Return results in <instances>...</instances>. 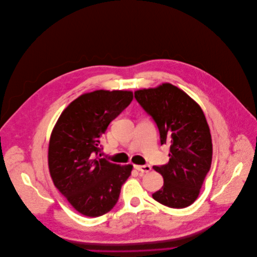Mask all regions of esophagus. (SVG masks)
<instances>
[{"mask_svg":"<svg viewBox=\"0 0 257 257\" xmlns=\"http://www.w3.org/2000/svg\"><path fill=\"white\" fill-rule=\"evenodd\" d=\"M135 167L138 172H141V173H150L151 172V169H152V167L150 166V165H135L134 166Z\"/></svg>","mask_w":257,"mask_h":257,"instance_id":"esophagus-1","label":"esophagus"}]
</instances>
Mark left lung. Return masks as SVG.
Here are the masks:
<instances>
[{
	"instance_id": "left-lung-1",
	"label": "left lung",
	"mask_w": 257,
	"mask_h": 257,
	"mask_svg": "<svg viewBox=\"0 0 257 257\" xmlns=\"http://www.w3.org/2000/svg\"><path fill=\"white\" fill-rule=\"evenodd\" d=\"M135 98L158 126L169 161L154 166L164 184L153 198L170 208H185L199 197L212 160L210 130L200 105L179 88L163 83L135 92Z\"/></svg>"
}]
</instances>
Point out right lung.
<instances>
[{
    "label": "right lung",
    "instance_id": "obj_1",
    "mask_svg": "<svg viewBox=\"0 0 257 257\" xmlns=\"http://www.w3.org/2000/svg\"><path fill=\"white\" fill-rule=\"evenodd\" d=\"M132 100L130 91L83 94L67 106L52 131L48 152L51 178L73 208L85 216L111 210L131 176L132 165H117L99 153L108 124Z\"/></svg>",
    "mask_w": 257,
    "mask_h": 257
}]
</instances>
